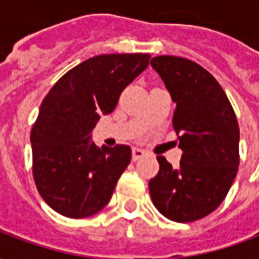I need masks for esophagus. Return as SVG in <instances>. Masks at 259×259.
I'll use <instances>...</instances> for the list:
<instances>
[{
	"mask_svg": "<svg viewBox=\"0 0 259 259\" xmlns=\"http://www.w3.org/2000/svg\"><path fill=\"white\" fill-rule=\"evenodd\" d=\"M146 154L147 152L144 151V150H141L139 147H135V148H133V161H139V159L144 157Z\"/></svg>",
	"mask_w": 259,
	"mask_h": 259,
	"instance_id": "obj_1",
	"label": "esophagus"
}]
</instances>
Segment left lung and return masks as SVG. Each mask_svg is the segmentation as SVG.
Instances as JSON below:
<instances>
[{"mask_svg":"<svg viewBox=\"0 0 259 259\" xmlns=\"http://www.w3.org/2000/svg\"><path fill=\"white\" fill-rule=\"evenodd\" d=\"M150 64L176 104L174 127L183 151L179 168L157 157L159 172L150 180V194L163 217L193 222L215 211L233 185L239 124L221 84L202 66L169 55Z\"/></svg>","mask_w":259,"mask_h":259,"instance_id":"left-lung-1","label":"left lung"}]
</instances>
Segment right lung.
Returning <instances> with one entry per match:
<instances>
[{
    "label": "right lung",
    "instance_id": "1",
    "mask_svg": "<svg viewBox=\"0 0 259 259\" xmlns=\"http://www.w3.org/2000/svg\"><path fill=\"white\" fill-rule=\"evenodd\" d=\"M148 54H107L81 62L44 98L30 136L33 176L42 200L73 219L107 205L132 161L129 146L98 147L91 132L126 85L144 72Z\"/></svg>",
    "mask_w": 259,
    "mask_h": 259
}]
</instances>
